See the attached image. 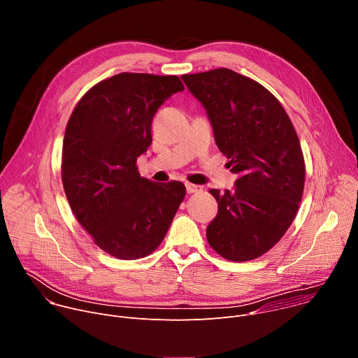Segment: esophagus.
<instances>
[{"label":"esophagus","mask_w":358,"mask_h":358,"mask_svg":"<svg viewBox=\"0 0 358 358\" xmlns=\"http://www.w3.org/2000/svg\"><path fill=\"white\" fill-rule=\"evenodd\" d=\"M187 192L188 194H192V192H198V191H201V187L199 185H195V184H189V182H187Z\"/></svg>","instance_id":"obj_1"}]
</instances>
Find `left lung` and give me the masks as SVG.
<instances>
[{
  "label": "left lung",
  "mask_w": 358,
  "mask_h": 358,
  "mask_svg": "<svg viewBox=\"0 0 358 358\" xmlns=\"http://www.w3.org/2000/svg\"><path fill=\"white\" fill-rule=\"evenodd\" d=\"M201 101L228 167L232 189H210L218 214L207 228L222 258L245 262L268 252L293 222L304 187L296 130L279 100L262 85L221 68L181 76Z\"/></svg>",
  "instance_id": "obj_1"
}]
</instances>
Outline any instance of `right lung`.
I'll use <instances>...</instances> for the list:
<instances>
[{"instance_id": "obj_1", "label": "right lung", "mask_w": 358, "mask_h": 358, "mask_svg": "<svg viewBox=\"0 0 358 358\" xmlns=\"http://www.w3.org/2000/svg\"><path fill=\"white\" fill-rule=\"evenodd\" d=\"M182 90L178 76L123 72L87 90L68 122L66 198L94 243L115 258L131 261L155 250L185 196L182 182H152L136 167L152 140V116Z\"/></svg>"}]
</instances>
